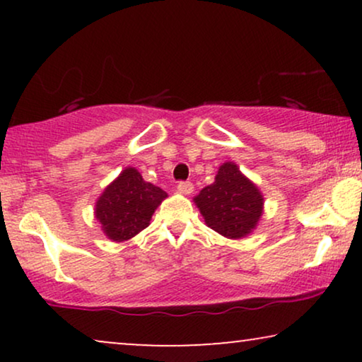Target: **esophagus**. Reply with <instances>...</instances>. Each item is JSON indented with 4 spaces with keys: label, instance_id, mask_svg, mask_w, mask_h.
<instances>
[{
    "label": "esophagus",
    "instance_id": "esophagus-1",
    "mask_svg": "<svg viewBox=\"0 0 362 362\" xmlns=\"http://www.w3.org/2000/svg\"><path fill=\"white\" fill-rule=\"evenodd\" d=\"M177 191H180L181 194L189 196L191 192L194 191V186H192V182H189V181H181L180 185H177Z\"/></svg>",
    "mask_w": 362,
    "mask_h": 362
}]
</instances>
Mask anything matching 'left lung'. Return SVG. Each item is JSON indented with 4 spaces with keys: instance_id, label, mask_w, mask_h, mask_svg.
<instances>
[{
    "instance_id": "left-lung-1",
    "label": "left lung",
    "mask_w": 362,
    "mask_h": 362,
    "mask_svg": "<svg viewBox=\"0 0 362 362\" xmlns=\"http://www.w3.org/2000/svg\"><path fill=\"white\" fill-rule=\"evenodd\" d=\"M194 204L207 227L227 239L250 235L264 214V194L234 161L222 163L214 182L202 187Z\"/></svg>"
}]
</instances>
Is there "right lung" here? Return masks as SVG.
<instances>
[{
  "instance_id": "obj_1",
  "label": "right lung",
  "mask_w": 362,
  "mask_h": 362,
  "mask_svg": "<svg viewBox=\"0 0 362 362\" xmlns=\"http://www.w3.org/2000/svg\"><path fill=\"white\" fill-rule=\"evenodd\" d=\"M166 197L161 187L143 180L136 168L127 166L98 196L93 214L107 239L125 242L150 226Z\"/></svg>"
}]
</instances>
